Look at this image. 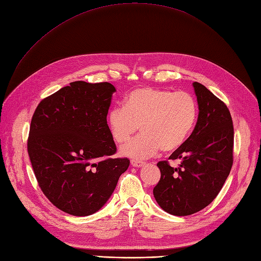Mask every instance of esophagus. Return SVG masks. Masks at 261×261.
Returning a JSON list of instances; mask_svg holds the SVG:
<instances>
[{"label": "esophagus", "instance_id": "1", "mask_svg": "<svg viewBox=\"0 0 261 261\" xmlns=\"http://www.w3.org/2000/svg\"><path fill=\"white\" fill-rule=\"evenodd\" d=\"M131 165L134 167H142L145 165V162L143 161H139V160H132L131 161Z\"/></svg>", "mask_w": 261, "mask_h": 261}]
</instances>
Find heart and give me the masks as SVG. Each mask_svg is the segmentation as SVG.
<instances>
[{"mask_svg":"<svg viewBox=\"0 0 261 261\" xmlns=\"http://www.w3.org/2000/svg\"><path fill=\"white\" fill-rule=\"evenodd\" d=\"M197 118V105L186 92L142 87L124 98L123 108H113L108 127L113 140L121 144L137 130L142 133L120 148L133 159H146L159 150L171 152L182 145Z\"/></svg>","mask_w":261,"mask_h":261,"instance_id":"b5f03b06","label":"heart"}]
</instances>
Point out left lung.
<instances>
[{"mask_svg": "<svg viewBox=\"0 0 261 261\" xmlns=\"http://www.w3.org/2000/svg\"><path fill=\"white\" fill-rule=\"evenodd\" d=\"M198 118L190 138L169 160L178 167L159 162L161 178L153 196L165 212L186 217L200 211L218 196L232 166L233 126L223 101L198 82L193 83Z\"/></svg>", "mask_w": 261, "mask_h": 261, "instance_id": "8db88e82", "label": "left lung"}]
</instances>
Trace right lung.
Segmentation results:
<instances>
[{"mask_svg": "<svg viewBox=\"0 0 261 261\" xmlns=\"http://www.w3.org/2000/svg\"><path fill=\"white\" fill-rule=\"evenodd\" d=\"M115 92L108 82H71L44 98L31 121L28 151L39 187L75 217L102 208L130 164L110 156L116 145L107 115Z\"/></svg>", "mask_w": 261, "mask_h": 261, "instance_id": "1", "label": "right lung"}]
</instances>
